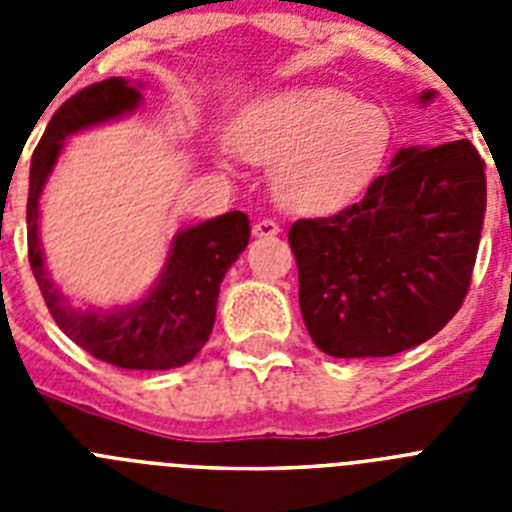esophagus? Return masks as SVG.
Here are the masks:
<instances>
[{
  "label": "esophagus",
  "instance_id": "34e87169",
  "mask_svg": "<svg viewBox=\"0 0 512 512\" xmlns=\"http://www.w3.org/2000/svg\"><path fill=\"white\" fill-rule=\"evenodd\" d=\"M279 233H282V228H279L274 220H269V217H266V220H259V223L253 225V235H256V238H274V235H279Z\"/></svg>",
  "mask_w": 512,
  "mask_h": 512
}]
</instances>
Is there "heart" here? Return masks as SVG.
<instances>
[{
  "instance_id": "obj_1",
  "label": "heart",
  "mask_w": 512,
  "mask_h": 512,
  "mask_svg": "<svg viewBox=\"0 0 512 512\" xmlns=\"http://www.w3.org/2000/svg\"><path fill=\"white\" fill-rule=\"evenodd\" d=\"M243 158L271 169L289 212H325L359 194L392 146L390 115L341 89H295L256 104L235 130Z\"/></svg>"
}]
</instances>
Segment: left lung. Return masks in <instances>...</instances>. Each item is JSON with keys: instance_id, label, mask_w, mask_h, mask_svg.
<instances>
[{"instance_id": "8db88e82", "label": "left lung", "mask_w": 512, "mask_h": 512, "mask_svg": "<svg viewBox=\"0 0 512 512\" xmlns=\"http://www.w3.org/2000/svg\"><path fill=\"white\" fill-rule=\"evenodd\" d=\"M433 97L428 89L418 104ZM485 205V161L469 140H454L400 148L354 205L297 220L289 246L315 346L366 359L436 336L467 295Z\"/></svg>"}]
</instances>
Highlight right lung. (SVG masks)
<instances>
[{
	"mask_svg": "<svg viewBox=\"0 0 512 512\" xmlns=\"http://www.w3.org/2000/svg\"><path fill=\"white\" fill-rule=\"evenodd\" d=\"M143 104L140 84L115 76L81 89L51 117L30 164L27 192V253L35 282L58 328L94 359L120 369L161 372L200 354L215 325L220 284L251 238L248 215L233 210L171 238L164 269L140 300L112 307H74L45 269L40 243V197L58 164L66 138L104 122L133 115Z\"/></svg>",
	"mask_w": 512,
	"mask_h": 512,
	"instance_id": "right-lung-1",
	"label": "right lung"
}]
</instances>
